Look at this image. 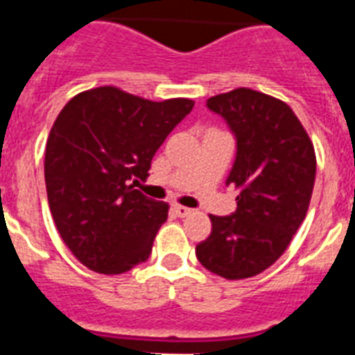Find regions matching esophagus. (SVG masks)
<instances>
[{"instance_id": "obj_1", "label": "esophagus", "mask_w": 355, "mask_h": 355, "mask_svg": "<svg viewBox=\"0 0 355 355\" xmlns=\"http://www.w3.org/2000/svg\"><path fill=\"white\" fill-rule=\"evenodd\" d=\"M173 211H175V216L177 217H186L191 214V210H189V208H186V206H180V205L173 206Z\"/></svg>"}]
</instances>
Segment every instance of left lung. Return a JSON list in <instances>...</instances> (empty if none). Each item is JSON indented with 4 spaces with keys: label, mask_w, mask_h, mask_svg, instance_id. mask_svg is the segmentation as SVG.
I'll return each instance as SVG.
<instances>
[{
    "label": "left lung",
    "mask_w": 355,
    "mask_h": 355,
    "mask_svg": "<svg viewBox=\"0 0 355 355\" xmlns=\"http://www.w3.org/2000/svg\"><path fill=\"white\" fill-rule=\"evenodd\" d=\"M236 136L227 178L239 189L232 216H210L211 234L195 247L202 267L227 280L263 272L289 247L308 214L317 158L289 105L250 88L206 101Z\"/></svg>",
    "instance_id": "8db88e82"
}]
</instances>
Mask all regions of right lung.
<instances>
[{
  "label": "right lung",
  "instance_id": "obj_1",
  "mask_svg": "<svg viewBox=\"0 0 355 355\" xmlns=\"http://www.w3.org/2000/svg\"><path fill=\"white\" fill-rule=\"evenodd\" d=\"M193 105L99 86L60 110L46 144L47 200L62 241L88 269L121 275L147 261L169 205L134 182L149 177L155 153Z\"/></svg>",
  "mask_w": 355,
  "mask_h": 355
}]
</instances>
